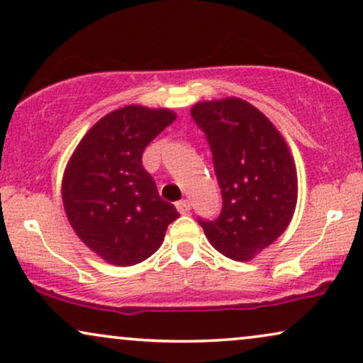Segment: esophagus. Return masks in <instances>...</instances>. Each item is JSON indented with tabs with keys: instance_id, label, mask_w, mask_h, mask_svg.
I'll return each mask as SVG.
<instances>
[{
	"instance_id": "1",
	"label": "esophagus",
	"mask_w": 363,
	"mask_h": 363,
	"mask_svg": "<svg viewBox=\"0 0 363 363\" xmlns=\"http://www.w3.org/2000/svg\"><path fill=\"white\" fill-rule=\"evenodd\" d=\"M176 207H177V211L181 212V214H189V211H191V202L187 201V199L179 201V202H176Z\"/></svg>"
}]
</instances>
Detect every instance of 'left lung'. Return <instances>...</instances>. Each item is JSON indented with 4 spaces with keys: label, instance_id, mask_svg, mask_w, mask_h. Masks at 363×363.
I'll return each mask as SVG.
<instances>
[{
    "label": "left lung",
    "instance_id": "obj_1",
    "mask_svg": "<svg viewBox=\"0 0 363 363\" xmlns=\"http://www.w3.org/2000/svg\"><path fill=\"white\" fill-rule=\"evenodd\" d=\"M191 116L209 143L222 211L197 222L222 255L245 262L287 229L297 204V172L275 125L247 101L194 104Z\"/></svg>",
    "mask_w": 363,
    "mask_h": 363
}]
</instances>
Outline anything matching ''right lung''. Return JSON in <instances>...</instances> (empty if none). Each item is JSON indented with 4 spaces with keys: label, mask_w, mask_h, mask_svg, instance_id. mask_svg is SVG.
<instances>
[{
    "label": "right lung",
    "mask_w": 363,
    "mask_h": 363,
    "mask_svg": "<svg viewBox=\"0 0 363 363\" xmlns=\"http://www.w3.org/2000/svg\"><path fill=\"white\" fill-rule=\"evenodd\" d=\"M174 119L169 109H116L89 129L67 162L62 177L67 220L106 262L128 267L151 257L179 217L143 167L144 149Z\"/></svg>",
    "instance_id": "1"
}]
</instances>
